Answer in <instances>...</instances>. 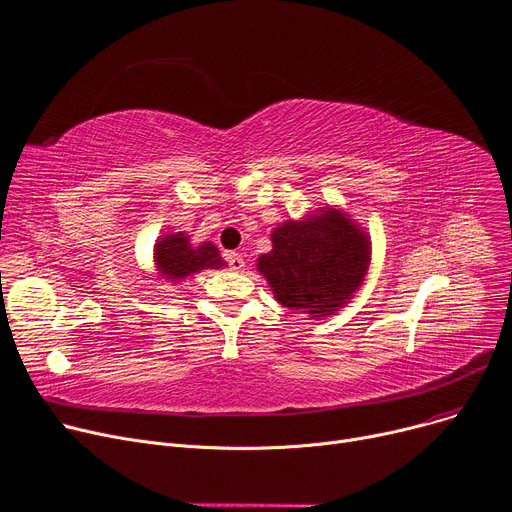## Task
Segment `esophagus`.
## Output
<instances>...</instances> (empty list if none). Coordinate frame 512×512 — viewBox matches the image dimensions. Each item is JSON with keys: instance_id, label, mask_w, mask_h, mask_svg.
<instances>
[{"instance_id": "esophagus-1", "label": "esophagus", "mask_w": 512, "mask_h": 512, "mask_svg": "<svg viewBox=\"0 0 512 512\" xmlns=\"http://www.w3.org/2000/svg\"><path fill=\"white\" fill-rule=\"evenodd\" d=\"M227 262L231 266V271H241L243 266H246V262H243V256L237 254V252H229L227 254Z\"/></svg>"}]
</instances>
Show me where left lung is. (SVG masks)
Returning a JSON list of instances; mask_svg holds the SVG:
<instances>
[{
  "label": "left lung",
  "mask_w": 512,
  "mask_h": 512,
  "mask_svg": "<svg viewBox=\"0 0 512 512\" xmlns=\"http://www.w3.org/2000/svg\"><path fill=\"white\" fill-rule=\"evenodd\" d=\"M273 250L258 256L256 271L275 300L310 319L344 308L371 266V237L350 214L321 206L287 218L271 231Z\"/></svg>",
  "instance_id": "left-lung-1"
}]
</instances>
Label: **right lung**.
<instances>
[{"label": "right lung", "instance_id": "obj_1", "mask_svg": "<svg viewBox=\"0 0 512 512\" xmlns=\"http://www.w3.org/2000/svg\"><path fill=\"white\" fill-rule=\"evenodd\" d=\"M227 262L212 241L193 243L191 235L177 231L164 233L154 243V275L150 279L179 283L193 273L206 269H223Z\"/></svg>", "mask_w": 512, "mask_h": 512}]
</instances>
